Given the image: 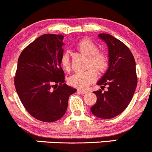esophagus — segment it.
<instances>
[{
  "label": "esophagus",
  "instance_id": "1",
  "mask_svg": "<svg viewBox=\"0 0 152 152\" xmlns=\"http://www.w3.org/2000/svg\"><path fill=\"white\" fill-rule=\"evenodd\" d=\"M77 92L80 93V94H86L87 91H85V90H81V89H78L77 90Z\"/></svg>",
  "mask_w": 152,
  "mask_h": 152
}]
</instances>
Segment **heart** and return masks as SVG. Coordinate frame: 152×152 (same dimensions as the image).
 I'll use <instances>...</instances> for the list:
<instances>
[{"label":"heart","mask_w":152,"mask_h":152,"mask_svg":"<svg viewBox=\"0 0 152 152\" xmlns=\"http://www.w3.org/2000/svg\"><path fill=\"white\" fill-rule=\"evenodd\" d=\"M77 50L88 56L87 67L89 69L85 72H77L72 75L69 79V82L72 86L80 89L88 88L97 79V70L103 73L107 70L109 61L107 55L101 51H98L97 45L89 39H83L76 45ZM61 64L65 70L70 67L69 55L64 52L61 58Z\"/></svg>","instance_id":"b5f03b06"}]
</instances>
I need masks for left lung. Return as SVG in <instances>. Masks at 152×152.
Returning a JSON list of instances; mask_svg holds the SVG:
<instances>
[{
	"mask_svg": "<svg viewBox=\"0 0 152 152\" xmlns=\"http://www.w3.org/2000/svg\"><path fill=\"white\" fill-rule=\"evenodd\" d=\"M98 36L108 46L109 64L107 72L97 82L101 89L93 91L97 102L91 112L99 118L111 119L122 113L132 100L137 85L136 64L132 52L123 42L109 34ZM105 85L107 89L102 92Z\"/></svg>",
	"mask_w": 152,
	"mask_h": 152,
	"instance_id": "obj_1",
	"label": "left lung"
}]
</instances>
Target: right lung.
I'll use <instances>...</instances> for the list:
<instances>
[{"mask_svg": "<svg viewBox=\"0 0 152 152\" xmlns=\"http://www.w3.org/2000/svg\"><path fill=\"white\" fill-rule=\"evenodd\" d=\"M64 36L45 34L20 55L15 86L26 110L35 119L55 122L66 113L69 97L77 91L64 83L61 66Z\"/></svg>", "mask_w": 152, "mask_h": 152, "instance_id": "right-lung-1", "label": "right lung"}]
</instances>
